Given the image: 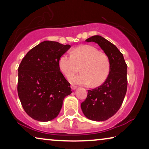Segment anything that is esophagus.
I'll return each instance as SVG.
<instances>
[{
  "label": "esophagus",
  "mask_w": 149,
  "mask_h": 149,
  "mask_svg": "<svg viewBox=\"0 0 149 149\" xmlns=\"http://www.w3.org/2000/svg\"><path fill=\"white\" fill-rule=\"evenodd\" d=\"M70 87H71V89H72V90H74V89H77V86L76 85H71V86H70Z\"/></svg>",
  "instance_id": "1"
}]
</instances>
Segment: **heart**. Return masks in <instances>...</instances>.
I'll return each instance as SVG.
<instances>
[{
	"mask_svg": "<svg viewBox=\"0 0 149 149\" xmlns=\"http://www.w3.org/2000/svg\"><path fill=\"white\" fill-rule=\"evenodd\" d=\"M58 65L61 72L66 77L74 74L81 67L82 73L68 77L73 84L100 86L105 82L110 72V62L107 55L90 45L75 48L72 55H62Z\"/></svg>",
	"mask_w": 149,
	"mask_h": 149,
	"instance_id": "obj_1",
	"label": "heart"
}]
</instances>
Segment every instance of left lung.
<instances>
[{"mask_svg": "<svg viewBox=\"0 0 149 149\" xmlns=\"http://www.w3.org/2000/svg\"><path fill=\"white\" fill-rule=\"evenodd\" d=\"M100 47L110 62L109 77L102 85L88 90L87 97L81 107L87 119L103 121L115 115L121 107L127 87V68L123 54L115 45L100 35L85 40Z\"/></svg>", "mask_w": 149, "mask_h": 149, "instance_id": "8db88e82", "label": "left lung"}]
</instances>
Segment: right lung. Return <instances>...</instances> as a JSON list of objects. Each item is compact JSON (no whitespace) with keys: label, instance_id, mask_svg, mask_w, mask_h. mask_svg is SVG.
Wrapping results in <instances>:
<instances>
[{"label":"right lung","instance_id":"1","mask_svg":"<svg viewBox=\"0 0 149 149\" xmlns=\"http://www.w3.org/2000/svg\"><path fill=\"white\" fill-rule=\"evenodd\" d=\"M70 45L45 40L27 53L18 68L17 92L30 117L49 121L58 117L70 85L59 68V59Z\"/></svg>","mask_w":149,"mask_h":149}]
</instances>
